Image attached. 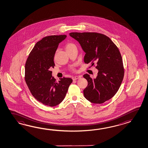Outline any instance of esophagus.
<instances>
[{
	"label": "esophagus",
	"mask_w": 148,
	"mask_h": 148,
	"mask_svg": "<svg viewBox=\"0 0 148 148\" xmlns=\"http://www.w3.org/2000/svg\"><path fill=\"white\" fill-rule=\"evenodd\" d=\"M81 77V76H73L72 78L73 80H76V79H80Z\"/></svg>",
	"instance_id": "esophagus-1"
}]
</instances>
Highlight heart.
Masks as SVG:
<instances>
[{
  "mask_svg": "<svg viewBox=\"0 0 148 148\" xmlns=\"http://www.w3.org/2000/svg\"><path fill=\"white\" fill-rule=\"evenodd\" d=\"M74 46H75L72 43H68V44H67L66 45V49L68 50V49H69L72 48Z\"/></svg>",
  "mask_w": 148,
  "mask_h": 148,
  "instance_id": "b5f03b06",
  "label": "heart"
}]
</instances>
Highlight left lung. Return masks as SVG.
<instances>
[{
    "label": "left lung",
    "mask_w": 148,
    "mask_h": 148,
    "mask_svg": "<svg viewBox=\"0 0 148 148\" xmlns=\"http://www.w3.org/2000/svg\"><path fill=\"white\" fill-rule=\"evenodd\" d=\"M69 36L79 43L85 53L84 61L90 66L97 64L99 71L95 79L85 74L88 86L83 90L90 102L102 104L114 97L124 77L123 65L120 52L109 37L97 33H71Z\"/></svg>",
    "instance_id": "8db88e82"
}]
</instances>
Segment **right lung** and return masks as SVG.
Wrapping results in <instances>:
<instances>
[{
  "mask_svg": "<svg viewBox=\"0 0 148 148\" xmlns=\"http://www.w3.org/2000/svg\"><path fill=\"white\" fill-rule=\"evenodd\" d=\"M66 35H52L42 38L30 52L25 64V79L31 93L39 102L56 106L66 96L71 78L63 77L57 82L50 69L54 68L55 52Z\"/></svg>",
  "mask_w": 148,
  "mask_h": 148,
  "instance_id": "add662e5",
  "label": "right lung"
}]
</instances>
